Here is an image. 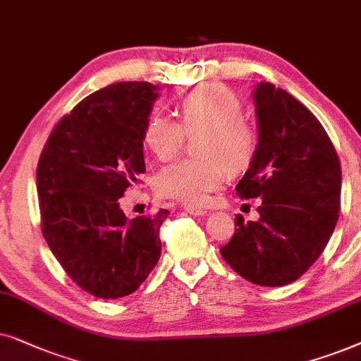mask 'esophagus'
I'll return each mask as SVG.
<instances>
[{"label":"esophagus","mask_w":361,"mask_h":361,"mask_svg":"<svg viewBox=\"0 0 361 361\" xmlns=\"http://www.w3.org/2000/svg\"><path fill=\"white\" fill-rule=\"evenodd\" d=\"M186 213L191 214V216H204L208 214V211L203 209V208H198V206H185Z\"/></svg>","instance_id":"34e87169"}]
</instances>
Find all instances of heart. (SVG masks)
<instances>
[{"label": "heart", "instance_id": "heart-1", "mask_svg": "<svg viewBox=\"0 0 361 361\" xmlns=\"http://www.w3.org/2000/svg\"><path fill=\"white\" fill-rule=\"evenodd\" d=\"M183 125L171 115L153 114L143 130V143L160 160L180 152L186 133L203 132L196 140L198 158H185L160 170L158 193L190 206L206 203L226 181V168L239 171L251 161L256 135L243 118L241 100L223 85H203L178 102Z\"/></svg>", "mask_w": 361, "mask_h": 361}]
</instances>
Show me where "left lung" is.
I'll list each match as a JSON object with an SVG mask.
<instances>
[{"label": "left lung", "mask_w": 361, "mask_h": 361, "mask_svg": "<svg viewBox=\"0 0 361 361\" xmlns=\"http://www.w3.org/2000/svg\"><path fill=\"white\" fill-rule=\"evenodd\" d=\"M252 100L257 147L236 191L262 204L257 221L236 216L234 236L219 252L246 281L281 287L324 252L338 221L342 170L322 123L289 92L259 82Z\"/></svg>", "instance_id": "8db88e82"}]
</instances>
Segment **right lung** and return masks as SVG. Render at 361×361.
Here are the masks:
<instances>
[{
  "label": "right lung",
  "mask_w": 361,
  "mask_h": 361,
  "mask_svg": "<svg viewBox=\"0 0 361 361\" xmlns=\"http://www.w3.org/2000/svg\"><path fill=\"white\" fill-rule=\"evenodd\" d=\"M158 87L115 82L90 94L47 138L36 171L42 234L80 289L100 299L130 295L157 266L170 211L128 219L123 191L145 173L143 130Z\"/></svg>",
  "instance_id": "1"
}]
</instances>
